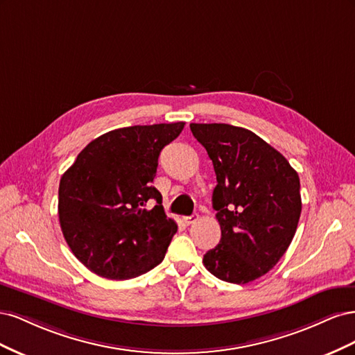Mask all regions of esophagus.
<instances>
[{
    "mask_svg": "<svg viewBox=\"0 0 355 355\" xmlns=\"http://www.w3.org/2000/svg\"><path fill=\"white\" fill-rule=\"evenodd\" d=\"M197 214H192V216H185L184 218V222H185V225H191V223H194L196 220H197Z\"/></svg>",
    "mask_w": 355,
    "mask_h": 355,
    "instance_id": "1",
    "label": "esophagus"
}]
</instances>
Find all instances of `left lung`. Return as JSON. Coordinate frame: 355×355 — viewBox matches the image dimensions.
<instances>
[{
    "label": "left lung",
    "mask_w": 355,
    "mask_h": 355,
    "mask_svg": "<svg viewBox=\"0 0 355 355\" xmlns=\"http://www.w3.org/2000/svg\"><path fill=\"white\" fill-rule=\"evenodd\" d=\"M216 173L213 209L222 237L202 263L219 280L245 284L265 275L288 249L302 210L300 182L288 161L243 127L196 124Z\"/></svg>",
    "instance_id": "obj_1"
}]
</instances>
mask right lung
Returning <instances> with one entry per match:
<instances>
[{"label":"right lung","instance_id":"obj_1","mask_svg":"<svg viewBox=\"0 0 355 355\" xmlns=\"http://www.w3.org/2000/svg\"><path fill=\"white\" fill-rule=\"evenodd\" d=\"M184 125H132L105 133L85 146L60 178L63 237L92 272L127 280L164 259L178 225L166 216L153 182L161 149Z\"/></svg>","mask_w":355,"mask_h":355}]
</instances>
